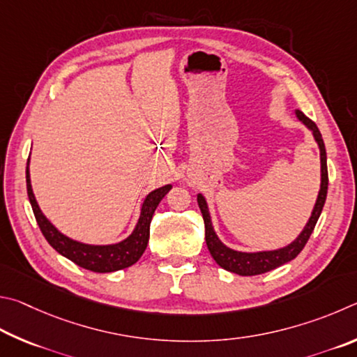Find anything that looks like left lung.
Wrapping results in <instances>:
<instances>
[{
    "instance_id": "left-lung-1",
    "label": "left lung",
    "mask_w": 357,
    "mask_h": 357,
    "mask_svg": "<svg viewBox=\"0 0 357 357\" xmlns=\"http://www.w3.org/2000/svg\"><path fill=\"white\" fill-rule=\"evenodd\" d=\"M296 117L301 121L305 127H307L312 135H314V139L318 144V149H320V162H321V183H320V191H318L317 202L314 205V210H312V215L309 218L307 224H305L303 232L298 235L295 241H291L290 245L285 248L274 249V251H260V252H241L235 251V249L227 248L224 243L218 238V235L213 229V224H211L208 205L205 197L202 195H197V204L199 208L202 211L204 216V224H205V241H207V248L211 254V257L224 270L230 273L240 274V276H255V274H264L274 270L280 265L287 264L296 257V255L303 251L305 243L310 238L312 232H314L315 224L318 218L321 215V210L324 207V201H326L328 195V162H326V149H324V142L320 130L312 122L309 117H305L301 111L296 109Z\"/></svg>"
}]
</instances>
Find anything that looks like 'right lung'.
Returning <instances> with one entry per match:
<instances>
[{"label":"right lung","mask_w":357,"mask_h":357,"mask_svg":"<svg viewBox=\"0 0 357 357\" xmlns=\"http://www.w3.org/2000/svg\"><path fill=\"white\" fill-rule=\"evenodd\" d=\"M172 185H165L161 188L149 192L147 197L144 199L139 220L136 222V227L133 232L127 238L114 243V245H86V243H79L77 240H72L61 234L52 222L47 220V216L42 213V210L37 204L33 186H31L29 178V158L26 166V190L28 197L33 207L36 221L39 224L45 240L50 243V246L56 249L61 255H64L68 260H72L73 264L84 268L93 273H112L128 268L137 260L141 259L149 243L150 235V221L155 213L156 207L161 202V199L165 197L169 191H171Z\"/></svg>","instance_id":"add662e5"}]
</instances>
